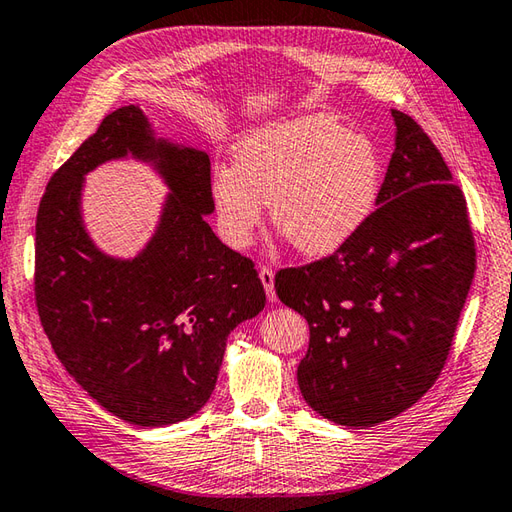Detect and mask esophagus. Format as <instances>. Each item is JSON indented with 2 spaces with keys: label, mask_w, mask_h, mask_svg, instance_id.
Here are the masks:
<instances>
[{
  "label": "esophagus",
  "mask_w": 512,
  "mask_h": 512,
  "mask_svg": "<svg viewBox=\"0 0 512 512\" xmlns=\"http://www.w3.org/2000/svg\"><path fill=\"white\" fill-rule=\"evenodd\" d=\"M259 279H262V284L266 288V295H268L270 302H275L277 295H275V273H273V268H268V266L259 268Z\"/></svg>",
  "instance_id": "obj_1"
}]
</instances>
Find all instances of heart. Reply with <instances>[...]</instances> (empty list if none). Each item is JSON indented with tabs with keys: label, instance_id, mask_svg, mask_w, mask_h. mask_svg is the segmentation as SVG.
I'll use <instances>...</instances> for the list:
<instances>
[{
	"label": "heart",
	"instance_id": "b5f03b06",
	"mask_svg": "<svg viewBox=\"0 0 512 512\" xmlns=\"http://www.w3.org/2000/svg\"><path fill=\"white\" fill-rule=\"evenodd\" d=\"M384 175V155L368 135L333 117L306 115L239 139L233 168L213 170L210 197L235 248L253 242L268 204L279 235L299 253L326 257L366 228Z\"/></svg>",
	"mask_w": 512,
	"mask_h": 512
}]
</instances>
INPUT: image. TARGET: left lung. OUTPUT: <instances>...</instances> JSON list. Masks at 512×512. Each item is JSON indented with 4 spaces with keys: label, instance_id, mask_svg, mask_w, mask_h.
Masks as SVG:
<instances>
[{
    "label": "left lung",
    "instance_id": "obj_1",
    "mask_svg": "<svg viewBox=\"0 0 512 512\" xmlns=\"http://www.w3.org/2000/svg\"><path fill=\"white\" fill-rule=\"evenodd\" d=\"M395 150L366 228L335 255L275 277L306 317L297 368L306 404L328 422L368 428L435 384L475 273L466 199L413 117L393 110Z\"/></svg>",
    "mask_w": 512,
    "mask_h": 512
}]
</instances>
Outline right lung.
<instances>
[{
	"label": "right lung",
	"mask_w": 512,
	"mask_h": 512,
	"mask_svg": "<svg viewBox=\"0 0 512 512\" xmlns=\"http://www.w3.org/2000/svg\"><path fill=\"white\" fill-rule=\"evenodd\" d=\"M135 158L169 188L154 235L133 258L104 254L81 213L85 175ZM210 159L159 137L139 106L110 113L50 177L35 226V299L68 375L108 413L157 428L213 395L226 339L266 306L262 279L208 226Z\"/></svg>",
	"instance_id": "right-lung-1"
}]
</instances>
